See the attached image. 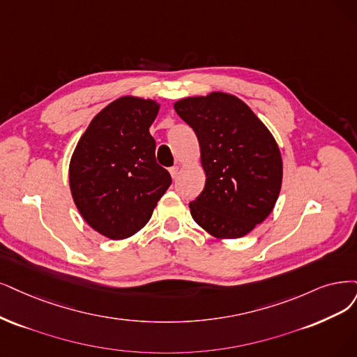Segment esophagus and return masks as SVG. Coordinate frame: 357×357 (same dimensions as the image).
Here are the masks:
<instances>
[{
  "instance_id": "1",
  "label": "esophagus",
  "mask_w": 357,
  "mask_h": 357,
  "mask_svg": "<svg viewBox=\"0 0 357 357\" xmlns=\"http://www.w3.org/2000/svg\"><path fill=\"white\" fill-rule=\"evenodd\" d=\"M169 172H170L172 178L176 179V178H178V175H179V172H181V167H179V166H172V167L169 169Z\"/></svg>"
}]
</instances>
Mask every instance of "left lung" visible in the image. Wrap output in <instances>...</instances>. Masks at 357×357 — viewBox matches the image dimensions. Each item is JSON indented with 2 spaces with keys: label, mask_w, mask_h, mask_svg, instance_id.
Here are the masks:
<instances>
[{
  "label": "left lung",
  "mask_w": 357,
  "mask_h": 357,
  "mask_svg": "<svg viewBox=\"0 0 357 357\" xmlns=\"http://www.w3.org/2000/svg\"><path fill=\"white\" fill-rule=\"evenodd\" d=\"M200 144L206 185L190 203L192 219L216 238H240L265 220L282 183V158L269 129L227 92L174 104Z\"/></svg>",
  "instance_id": "left-lung-1"
}]
</instances>
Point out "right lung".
<instances>
[{
	"instance_id": "add662e5",
	"label": "right lung",
	"mask_w": 357,
	"mask_h": 357,
	"mask_svg": "<svg viewBox=\"0 0 357 357\" xmlns=\"http://www.w3.org/2000/svg\"><path fill=\"white\" fill-rule=\"evenodd\" d=\"M158 109L154 100H114L92 119L72 154L73 202L88 225L110 240L129 238L147 225L172 183L155 162L149 130Z\"/></svg>"
}]
</instances>
